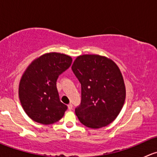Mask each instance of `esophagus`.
I'll use <instances>...</instances> for the list:
<instances>
[{"instance_id":"esophagus-1","label":"esophagus","mask_w":157,"mask_h":157,"mask_svg":"<svg viewBox=\"0 0 157 157\" xmlns=\"http://www.w3.org/2000/svg\"><path fill=\"white\" fill-rule=\"evenodd\" d=\"M67 107H68L69 110H71V109H72V108H73V105L71 103H69L68 105H67Z\"/></svg>"}]
</instances>
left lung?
I'll use <instances>...</instances> for the list:
<instances>
[{
  "label": "left lung",
  "mask_w": 157,
  "mask_h": 157,
  "mask_svg": "<svg viewBox=\"0 0 157 157\" xmlns=\"http://www.w3.org/2000/svg\"><path fill=\"white\" fill-rule=\"evenodd\" d=\"M72 70L81 83L82 100L75 109L83 125L96 129L112 123L126 97L122 74L115 61L99 55L77 56Z\"/></svg>",
  "instance_id": "8db88e82"
}]
</instances>
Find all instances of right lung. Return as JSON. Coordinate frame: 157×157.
<instances>
[{"label": "right lung", "instance_id": "obj_1", "mask_svg": "<svg viewBox=\"0 0 157 157\" xmlns=\"http://www.w3.org/2000/svg\"><path fill=\"white\" fill-rule=\"evenodd\" d=\"M71 63L69 55L48 52L33 60L25 70L19 83V98L32 120L51 124L64 116L67 105L60 101L56 81Z\"/></svg>", "mask_w": 157, "mask_h": 157}]
</instances>
